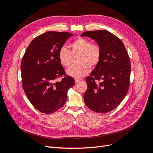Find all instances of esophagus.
Masks as SVG:
<instances>
[{"label":"esophagus","mask_w":153,"mask_h":153,"mask_svg":"<svg viewBox=\"0 0 153 153\" xmlns=\"http://www.w3.org/2000/svg\"><path fill=\"white\" fill-rule=\"evenodd\" d=\"M82 79H81V78H75V83H78V82H79L80 81H81Z\"/></svg>","instance_id":"obj_1"}]
</instances>
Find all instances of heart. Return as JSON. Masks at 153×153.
<instances>
[{
    "label": "heart",
    "instance_id": "heart-1",
    "mask_svg": "<svg viewBox=\"0 0 153 153\" xmlns=\"http://www.w3.org/2000/svg\"><path fill=\"white\" fill-rule=\"evenodd\" d=\"M70 51L65 47L60 48L58 52L59 62L64 67L71 64V54H78L77 62L75 66L69 68L66 73L68 75L79 78L86 75L89 71V67H94L101 59V50L98 45L91 44L89 40L78 38L69 44Z\"/></svg>",
    "mask_w": 153,
    "mask_h": 153
}]
</instances>
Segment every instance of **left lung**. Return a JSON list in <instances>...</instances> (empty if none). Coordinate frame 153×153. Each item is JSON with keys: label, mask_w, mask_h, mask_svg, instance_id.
Here are the masks:
<instances>
[{"label": "left lung", "mask_w": 153, "mask_h": 153, "mask_svg": "<svg viewBox=\"0 0 153 153\" xmlns=\"http://www.w3.org/2000/svg\"><path fill=\"white\" fill-rule=\"evenodd\" d=\"M81 36L93 39L101 50L99 63L85 79V103L95 112L107 113L121 103L128 91L129 55L122 41L107 30L86 31Z\"/></svg>", "instance_id": "8db88e82"}]
</instances>
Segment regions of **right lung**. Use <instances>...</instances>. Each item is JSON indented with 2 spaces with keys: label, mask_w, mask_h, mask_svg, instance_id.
Instances as JSON below:
<instances>
[{
  "label": "right lung",
  "mask_w": 153,
  "mask_h": 153,
  "mask_svg": "<svg viewBox=\"0 0 153 153\" xmlns=\"http://www.w3.org/2000/svg\"><path fill=\"white\" fill-rule=\"evenodd\" d=\"M73 36L67 32H47L32 40L21 63L22 87L31 104L44 114L61 108L67 100L68 90L75 80L66 75L58 52ZM65 76L61 82L56 79Z\"/></svg>",
  "instance_id": "1"
}]
</instances>
